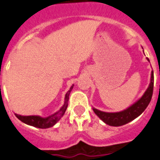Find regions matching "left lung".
<instances>
[{"label":"left lung","instance_id":"obj_1","mask_svg":"<svg viewBox=\"0 0 160 160\" xmlns=\"http://www.w3.org/2000/svg\"><path fill=\"white\" fill-rule=\"evenodd\" d=\"M149 61L148 58H147ZM153 88H154V73L151 71V82L149 84L148 88L144 92L142 96L138 99L135 103L127 108L126 109L117 112H106L100 111L93 108L94 112L99 117L105 124L110 126H121L127 123L133 121L135 118L141 115L145 111L148 104L151 100V97L153 95Z\"/></svg>","mask_w":160,"mask_h":160}]
</instances>
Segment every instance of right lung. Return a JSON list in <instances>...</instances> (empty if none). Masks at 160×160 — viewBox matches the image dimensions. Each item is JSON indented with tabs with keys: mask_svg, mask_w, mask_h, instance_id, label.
<instances>
[{
	"mask_svg": "<svg viewBox=\"0 0 160 160\" xmlns=\"http://www.w3.org/2000/svg\"><path fill=\"white\" fill-rule=\"evenodd\" d=\"M73 86L74 85L71 86L69 91H67V93L65 94V103H64L63 106L58 111L52 114V115L48 116L47 117H42L40 116H22L15 113V116L22 122L25 123L28 125L39 128V129H48V128H51V127L54 126L61 120V117H63L65 111H66L67 107H68L69 94H70L71 91L73 88Z\"/></svg>",
	"mask_w": 160,
	"mask_h": 160,
	"instance_id": "right-lung-1",
	"label": "right lung"
}]
</instances>
